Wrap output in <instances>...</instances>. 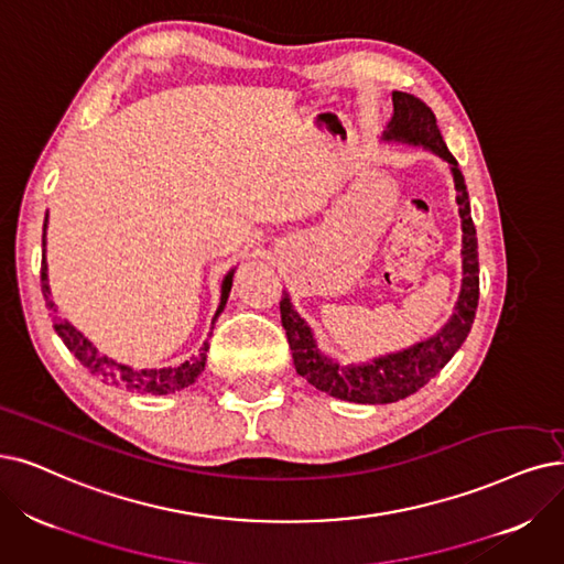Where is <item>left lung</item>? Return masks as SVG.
<instances>
[{
    "mask_svg": "<svg viewBox=\"0 0 564 564\" xmlns=\"http://www.w3.org/2000/svg\"><path fill=\"white\" fill-rule=\"evenodd\" d=\"M381 141L431 150L442 162H446L448 171H452L463 229V280L452 317H448V322L437 333L408 349L375 356L364 360V364L347 366H343L340 360L324 354L317 347L314 330L296 312L294 303H291V296L284 291L280 301V312L291 356H294L296 372L305 377L307 384H312L314 389L358 404L398 402L425 387L465 343L471 322H475V312L479 303V252L477 229L469 215V194L456 156L448 152L446 143L442 141L433 110L408 93H393V116L384 133H381Z\"/></svg>",
    "mask_w": 564,
    "mask_h": 564,
    "instance_id": "obj_1",
    "label": "left lung"
}]
</instances>
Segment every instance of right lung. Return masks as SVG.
I'll return each mask as SVG.
<instances>
[{"mask_svg":"<svg viewBox=\"0 0 564 564\" xmlns=\"http://www.w3.org/2000/svg\"><path fill=\"white\" fill-rule=\"evenodd\" d=\"M46 229H48V213H46V221H43V247H46ZM234 273H236V268H231L221 280V296H219V307L213 317V326L221 314V310L227 307L231 284H234ZM41 291H43V299H46V307L53 314V328L62 337L66 349H69L80 360V364L87 368V372H93L97 379L104 381V384L118 387V389H124L131 393L166 395V393H175V391H183V389L192 387L198 379V375L206 368V358H208V349H210L208 340L204 343V347L198 349L196 356H192L189 360H185V364L173 366V368H131L127 364H120V360H116V358L101 354L97 349V345L89 343L74 324L57 317V305L51 296V284H48L46 250H43V261H41Z\"/></svg>","mask_w":564,"mask_h":564,"instance_id":"1","label":"right lung"}]
</instances>
